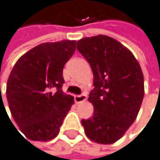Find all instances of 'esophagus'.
Returning <instances> with one entry per match:
<instances>
[{
  "instance_id": "obj_1",
  "label": "esophagus",
  "mask_w": 160,
  "mask_h": 160,
  "mask_svg": "<svg viewBox=\"0 0 160 160\" xmlns=\"http://www.w3.org/2000/svg\"><path fill=\"white\" fill-rule=\"evenodd\" d=\"M86 99H87V96H86L85 94H82V95H76V96H75V102H76L77 104L82 103V102H84Z\"/></svg>"
}]
</instances>
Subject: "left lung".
I'll return each instance as SVG.
<instances>
[{
    "instance_id": "8db88e82",
    "label": "left lung",
    "mask_w": 160,
    "mask_h": 160,
    "mask_svg": "<svg viewBox=\"0 0 160 160\" xmlns=\"http://www.w3.org/2000/svg\"><path fill=\"white\" fill-rule=\"evenodd\" d=\"M77 48L93 72L89 101L93 117L82 119L86 136L99 144H112L135 121L144 98V76L128 48L111 37L84 38Z\"/></svg>"
}]
</instances>
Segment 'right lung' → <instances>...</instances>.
I'll return each instance as SVG.
<instances>
[{
	"instance_id": "obj_1",
	"label": "right lung",
	"mask_w": 160,
	"mask_h": 160,
	"mask_svg": "<svg viewBox=\"0 0 160 160\" xmlns=\"http://www.w3.org/2000/svg\"><path fill=\"white\" fill-rule=\"evenodd\" d=\"M76 50V41L45 42L21 56L8 79L11 116L32 141L55 138L74 102L62 91L63 68ZM28 141V140H27Z\"/></svg>"
}]
</instances>
